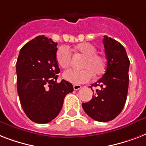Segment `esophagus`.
Masks as SVG:
<instances>
[{"instance_id":"1","label":"esophagus","mask_w":146,"mask_h":146,"mask_svg":"<svg viewBox=\"0 0 146 146\" xmlns=\"http://www.w3.org/2000/svg\"><path fill=\"white\" fill-rule=\"evenodd\" d=\"M82 88V86H80V85H73V89L74 90H79V89H80Z\"/></svg>"}]
</instances>
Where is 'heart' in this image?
I'll use <instances>...</instances> for the list:
<instances>
[{"label":"heart","mask_w":146,"mask_h":146,"mask_svg":"<svg viewBox=\"0 0 146 146\" xmlns=\"http://www.w3.org/2000/svg\"><path fill=\"white\" fill-rule=\"evenodd\" d=\"M76 54L84 57L81 64V70H69L64 73V79L75 85L82 84L91 80L92 76L103 74L106 68V61L102 55L98 54L97 48L91 43L83 42L73 48ZM71 53L66 47H60L56 53V60L60 67L68 68L71 62Z\"/></svg>","instance_id":"heart-1"}]
</instances>
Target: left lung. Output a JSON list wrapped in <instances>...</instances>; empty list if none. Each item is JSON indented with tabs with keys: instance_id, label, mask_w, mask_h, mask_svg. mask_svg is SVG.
<instances>
[{
	"instance_id": "1",
	"label": "left lung",
	"mask_w": 146,
	"mask_h": 146,
	"mask_svg": "<svg viewBox=\"0 0 146 146\" xmlns=\"http://www.w3.org/2000/svg\"><path fill=\"white\" fill-rule=\"evenodd\" d=\"M103 44L107 58L106 70L97 82L92 85L101 89L93 91L95 96L91 101L82 105L85 112L93 120L108 122L120 114L126 103L129 60L123 46L117 41L104 35Z\"/></svg>"
}]
</instances>
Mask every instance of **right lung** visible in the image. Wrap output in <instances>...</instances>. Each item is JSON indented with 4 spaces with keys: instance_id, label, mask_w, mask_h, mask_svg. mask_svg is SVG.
Wrapping results in <instances>:
<instances>
[{
    "instance_id": "right-lung-1",
    "label": "right lung",
    "mask_w": 146,
    "mask_h": 146,
    "mask_svg": "<svg viewBox=\"0 0 146 146\" xmlns=\"http://www.w3.org/2000/svg\"><path fill=\"white\" fill-rule=\"evenodd\" d=\"M57 43L44 35L31 40L20 50L17 61V92L26 116L47 123L61 110L65 96L73 91L66 80L57 82Z\"/></svg>"
}]
</instances>
